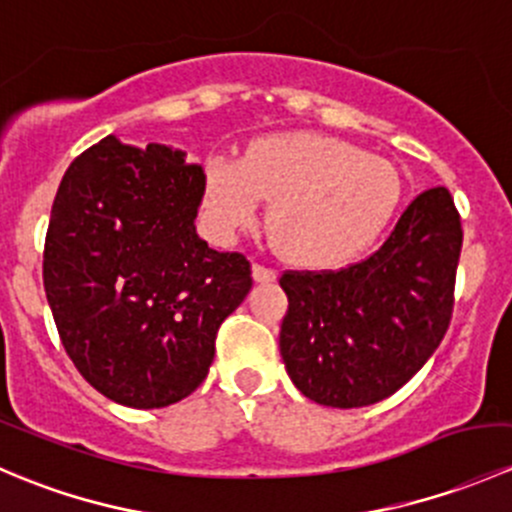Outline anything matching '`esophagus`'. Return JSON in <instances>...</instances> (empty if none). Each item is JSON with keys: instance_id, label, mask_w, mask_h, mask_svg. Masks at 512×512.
Listing matches in <instances>:
<instances>
[{"instance_id": "esophagus-1", "label": "esophagus", "mask_w": 512, "mask_h": 512, "mask_svg": "<svg viewBox=\"0 0 512 512\" xmlns=\"http://www.w3.org/2000/svg\"><path fill=\"white\" fill-rule=\"evenodd\" d=\"M252 277H255V282H275L277 272L272 270V267L262 265V262H255V265H252Z\"/></svg>"}]
</instances>
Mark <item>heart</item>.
Returning <instances> with one entry per match:
<instances>
[{
	"label": "heart",
	"mask_w": 512,
	"mask_h": 512,
	"mask_svg": "<svg viewBox=\"0 0 512 512\" xmlns=\"http://www.w3.org/2000/svg\"><path fill=\"white\" fill-rule=\"evenodd\" d=\"M404 183L391 160L319 133L257 141L245 158L205 163V205L223 232L255 225L262 200L270 232L294 262H339L364 250L391 223Z\"/></svg>",
	"instance_id": "obj_1"
}]
</instances>
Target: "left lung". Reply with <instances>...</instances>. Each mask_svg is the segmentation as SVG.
<instances>
[{
	"label": "left lung",
	"mask_w": 512,
	"mask_h": 512,
	"mask_svg": "<svg viewBox=\"0 0 512 512\" xmlns=\"http://www.w3.org/2000/svg\"><path fill=\"white\" fill-rule=\"evenodd\" d=\"M461 215L423 190L384 245L339 270H285L280 354L307 399L359 409L389 399L431 359L453 317Z\"/></svg>",
	"instance_id": "1"
}]
</instances>
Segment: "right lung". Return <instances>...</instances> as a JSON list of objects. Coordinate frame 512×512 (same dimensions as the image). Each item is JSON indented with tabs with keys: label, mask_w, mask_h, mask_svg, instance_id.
Here are the masks:
<instances>
[{
	"label": "right lung",
	"mask_w": 512,
	"mask_h": 512,
	"mask_svg": "<svg viewBox=\"0 0 512 512\" xmlns=\"http://www.w3.org/2000/svg\"><path fill=\"white\" fill-rule=\"evenodd\" d=\"M203 193L183 151L113 136L74 158L56 190L46 299L69 359L116 404L163 409L193 394L250 292L247 257L195 232Z\"/></svg>",
	"instance_id": "right-lung-1"
}]
</instances>
